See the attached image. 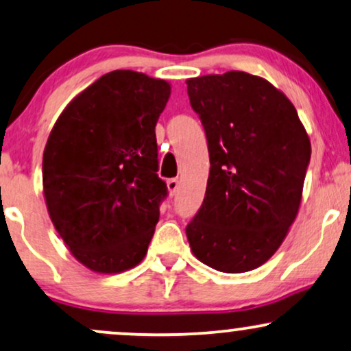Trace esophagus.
Listing matches in <instances>:
<instances>
[{
  "label": "esophagus",
  "mask_w": 351,
  "mask_h": 351,
  "mask_svg": "<svg viewBox=\"0 0 351 351\" xmlns=\"http://www.w3.org/2000/svg\"><path fill=\"white\" fill-rule=\"evenodd\" d=\"M167 186H168V191H170V194H176V193H178V189H180V181L176 178L168 180Z\"/></svg>",
  "instance_id": "esophagus-1"
}]
</instances>
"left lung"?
Listing matches in <instances>:
<instances>
[{
  "instance_id": "8db88e82",
  "label": "left lung",
  "mask_w": 351,
  "mask_h": 351,
  "mask_svg": "<svg viewBox=\"0 0 351 351\" xmlns=\"http://www.w3.org/2000/svg\"><path fill=\"white\" fill-rule=\"evenodd\" d=\"M186 84L210 162L188 242L217 271H250L271 258L298 216L309 137L293 103L267 80L227 71Z\"/></svg>"
}]
</instances>
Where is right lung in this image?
Returning <instances> with one entry per match:
<instances>
[{"label":"right lung","instance_id":"add662e5","mask_svg":"<svg viewBox=\"0 0 351 351\" xmlns=\"http://www.w3.org/2000/svg\"><path fill=\"white\" fill-rule=\"evenodd\" d=\"M170 84L114 70L80 93L55 122L42 160L49 216L71 255L96 273L145 256L167 197L155 125Z\"/></svg>","mask_w":351,"mask_h":351}]
</instances>
